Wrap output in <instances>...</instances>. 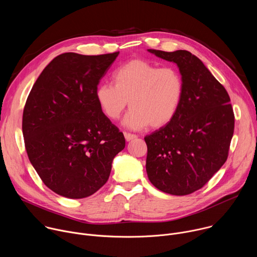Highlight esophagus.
I'll use <instances>...</instances> for the list:
<instances>
[{
	"mask_svg": "<svg viewBox=\"0 0 257 257\" xmlns=\"http://www.w3.org/2000/svg\"><path fill=\"white\" fill-rule=\"evenodd\" d=\"M124 136H125V140H126L127 142L132 141L133 139L137 138V136H136V135H134V134H130V133H124Z\"/></svg>",
	"mask_w": 257,
	"mask_h": 257,
	"instance_id": "34e87169",
	"label": "esophagus"
}]
</instances>
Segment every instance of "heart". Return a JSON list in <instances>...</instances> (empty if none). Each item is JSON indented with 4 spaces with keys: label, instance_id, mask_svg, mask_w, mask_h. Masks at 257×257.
Masks as SVG:
<instances>
[{
    "label": "heart",
    "instance_id": "obj_1",
    "mask_svg": "<svg viewBox=\"0 0 257 257\" xmlns=\"http://www.w3.org/2000/svg\"><path fill=\"white\" fill-rule=\"evenodd\" d=\"M96 101L110 120L131 109L122 125L140 130L148 125L160 128L177 116L184 98V81L174 67H162L144 59H132L113 73L112 83L99 84Z\"/></svg>",
    "mask_w": 257,
    "mask_h": 257
}]
</instances>
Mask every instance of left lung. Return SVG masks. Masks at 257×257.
Here are the masks:
<instances>
[{"instance_id":"obj_1","label":"left lung","mask_w":257,"mask_h":257,"mask_svg":"<svg viewBox=\"0 0 257 257\" xmlns=\"http://www.w3.org/2000/svg\"><path fill=\"white\" fill-rule=\"evenodd\" d=\"M178 65L184 98L172 122L147 135L146 173L159 191L190 195L204 187L225 163L234 132V114L223 85L187 50L147 49Z\"/></svg>"}]
</instances>
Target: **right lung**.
<instances>
[{
	"mask_svg": "<svg viewBox=\"0 0 257 257\" xmlns=\"http://www.w3.org/2000/svg\"><path fill=\"white\" fill-rule=\"evenodd\" d=\"M119 52H66L42 70L28 96L22 130L29 160L47 188L68 199L95 194L108 181L122 132L95 97Z\"/></svg>",
	"mask_w": 257,
	"mask_h": 257,
	"instance_id": "obj_1",
	"label": "right lung"
}]
</instances>
